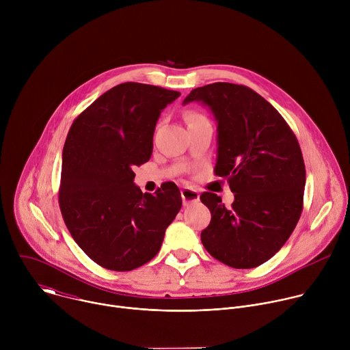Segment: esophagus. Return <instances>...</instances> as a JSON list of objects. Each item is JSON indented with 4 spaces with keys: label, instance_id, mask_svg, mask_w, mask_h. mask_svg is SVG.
<instances>
[{
    "label": "esophagus",
    "instance_id": "34e87169",
    "mask_svg": "<svg viewBox=\"0 0 350 350\" xmlns=\"http://www.w3.org/2000/svg\"><path fill=\"white\" fill-rule=\"evenodd\" d=\"M181 198H183V204L184 206L189 204H195L199 201V192L192 188H183L181 189Z\"/></svg>",
    "mask_w": 350,
    "mask_h": 350
}]
</instances>
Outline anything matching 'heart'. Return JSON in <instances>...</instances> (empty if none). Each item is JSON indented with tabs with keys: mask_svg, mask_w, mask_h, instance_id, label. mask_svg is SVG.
Returning <instances> with one entry per match:
<instances>
[{
	"mask_svg": "<svg viewBox=\"0 0 350 350\" xmlns=\"http://www.w3.org/2000/svg\"><path fill=\"white\" fill-rule=\"evenodd\" d=\"M199 118H204V116L196 113V112H187V113H185V120H187V123H188V122H192V120H196V119H199Z\"/></svg>",
	"mask_w": 350,
	"mask_h": 350,
	"instance_id": "heart-1",
	"label": "heart"
}]
</instances>
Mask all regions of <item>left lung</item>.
<instances>
[{"label": "left lung", "mask_w": 350, "mask_h": 350, "mask_svg": "<svg viewBox=\"0 0 350 350\" xmlns=\"http://www.w3.org/2000/svg\"><path fill=\"white\" fill-rule=\"evenodd\" d=\"M192 101L215 113V174L227 180L235 196L227 208L216 193L201 195L212 215L202 243L230 267H258L280 251L302 215L306 169L301 146L278 111L246 85L198 87L184 104Z\"/></svg>", "instance_id": "left-lung-1"}]
</instances>
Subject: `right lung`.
Listing matches in <instances>:
<instances>
[{"label":"right lung","instance_id":"obj_1","mask_svg":"<svg viewBox=\"0 0 350 350\" xmlns=\"http://www.w3.org/2000/svg\"><path fill=\"white\" fill-rule=\"evenodd\" d=\"M178 91L122 83L73 122L62 152L59 208L83 252L104 269L130 271L151 260L181 209L180 189L165 183L142 193L134 166L149 161L161 111Z\"/></svg>","mask_w":350,"mask_h":350}]
</instances>
